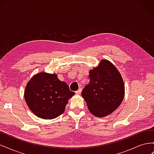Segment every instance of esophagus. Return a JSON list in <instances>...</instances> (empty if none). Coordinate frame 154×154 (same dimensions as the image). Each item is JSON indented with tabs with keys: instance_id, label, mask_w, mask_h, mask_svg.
<instances>
[{
	"instance_id": "34e87169",
	"label": "esophagus",
	"mask_w": 154,
	"mask_h": 154,
	"mask_svg": "<svg viewBox=\"0 0 154 154\" xmlns=\"http://www.w3.org/2000/svg\"><path fill=\"white\" fill-rule=\"evenodd\" d=\"M82 88H78V90L77 91H76V92H75V93H76V94H80V93L82 92Z\"/></svg>"
}]
</instances>
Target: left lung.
Here are the masks:
<instances>
[{
	"label": "left lung",
	"instance_id": "8db88e82",
	"mask_svg": "<svg viewBox=\"0 0 154 154\" xmlns=\"http://www.w3.org/2000/svg\"><path fill=\"white\" fill-rule=\"evenodd\" d=\"M90 82L82 92L91 112L102 118L110 114L121 105L125 96L123 78L109 60H102L89 71Z\"/></svg>",
	"mask_w": 154,
	"mask_h": 154
}]
</instances>
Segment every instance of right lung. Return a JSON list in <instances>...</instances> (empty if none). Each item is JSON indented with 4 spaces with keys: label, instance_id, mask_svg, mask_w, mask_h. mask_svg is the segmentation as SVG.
<instances>
[{
    "label": "right lung",
    "instance_id": "obj_1",
    "mask_svg": "<svg viewBox=\"0 0 154 154\" xmlns=\"http://www.w3.org/2000/svg\"><path fill=\"white\" fill-rule=\"evenodd\" d=\"M56 74L40 72L32 77L25 88L24 98L29 109L43 119H54L63 113L69 98L74 95Z\"/></svg>",
    "mask_w": 154,
    "mask_h": 154
}]
</instances>
